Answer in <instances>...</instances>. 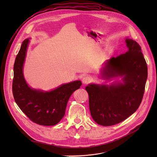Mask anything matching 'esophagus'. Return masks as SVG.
Wrapping results in <instances>:
<instances>
[{
	"label": "esophagus",
	"instance_id": "obj_1",
	"mask_svg": "<svg viewBox=\"0 0 157 157\" xmlns=\"http://www.w3.org/2000/svg\"><path fill=\"white\" fill-rule=\"evenodd\" d=\"M92 81V78L89 76H85L82 79V82H83V84H87L90 83V81Z\"/></svg>",
	"mask_w": 157,
	"mask_h": 157
}]
</instances>
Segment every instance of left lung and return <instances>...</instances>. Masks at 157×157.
Instances as JSON below:
<instances>
[{
  "mask_svg": "<svg viewBox=\"0 0 157 157\" xmlns=\"http://www.w3.org/2000/svg\"><path fill=\"white\" fill-rule=\"evenodd\" d=\"M128 51L107 60L101 69L102 79L121 78L122 82L108 85L89 84L85 89L89 96L91 116L98 125L111 126L134 113L141 103L147 67L136 41L126 38Z\"/></svg>",
  "mask_w": 157,
  "mask_h": 157,
  "instance_id": "left-lung-1",
  "label": "left lung"
}]
</instances>
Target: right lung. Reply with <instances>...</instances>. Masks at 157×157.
<instances>
[{"label": "right lung", "instance_id": "obj_1", "mask_svg": "<svg viewBox=\"0 0 157 157\" xmlns=\"http://www.w3.org/2000/svg\"><path fill=\"white\" fill-rule=\"evenodd\" d=\"M29 42V38L23 41L16 57L12 88L13 97L20 109L31 121L40 125H55L64 117L71 95L80 88L82 83L74 81L48 92L30 88L23 72Z\"/></svg>", "mask_w": 157, "mask_h": 157}]
</instances>
